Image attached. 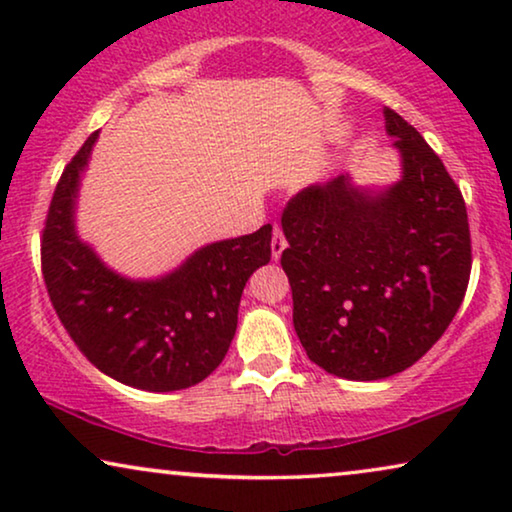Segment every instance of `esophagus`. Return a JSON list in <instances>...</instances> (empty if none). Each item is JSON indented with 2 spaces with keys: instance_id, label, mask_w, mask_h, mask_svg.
Listing matches in <instances>:
<instances>
[{
  "instance_id": "obj_1",
  "label": "esophagus",
  "mask_w": 512,
  "mask_h": 512,
  "mask_svg": "<svg viewBox=\"0 0 512 512\" xmlns=\"http://www.w3.org/2000/svg\"><path fill=\"white\" fill-rule=\"evenodd\" d=\"M270 249H272V258H275V261H277L279 256H282V251L286 249V237H284L282 228H279V226H275V230H272Z\"/></svg>"
}]
</instances>
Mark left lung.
<instances>
[{
	"label": "left lung",
	"mask_w": 512,
	"mask_h": 512,
	"mask_svg": "<svg viewBox=\"0 0 512 512\" xmlns=\"http://www.w3.org/2000/svg\"><path fill=\"white\" fill-rule=\"evenodd\" d=\"M384 128L401 179L307 186L282 214L293 328L310 361L345 380H382L422 359L457 314L471 277L461 191L394 109Z\"/></svg>",
	"instance_id": "obj_1"
}]
</instances>
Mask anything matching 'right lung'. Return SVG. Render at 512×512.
<instances>
[{
    "instance_id": "add662e5",
    "label": "right lung",
    "mask_w": 512,
    "mask_h": 512,
    "mask_svg": "<svg viewBox=\"0 0 512 512\" xmlns=\"http://www.w3.org/2000/svg\"><path fill=\"white\" fill-rule=\"evenodd\" d=\"M93 132L65 167L48 207L41 270L69 338L104 375L144 391H177L228 354L247 279L270 261L272 226L212 242L156 279L111 270L76 230V200Z\"/></svg>"
}]
</instances>
